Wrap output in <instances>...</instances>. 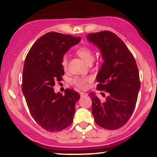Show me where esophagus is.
Returning <instances> with one entry per match:
<instances>
[{
  "label": "esophagus",
  "instance_id": "1",
  "mask_svg": "<svg viewBox=\"0 0 157 157\" xmlns=\"http://www.w3.org/2000/svg\"><path fill=\"white\" fill-rule=\"evenodd\" d=\"M80 97H86L88 94L86 93H85V92H80Z\"/></svg>",
  "mask_w": 157,
  "mask_h": 157
}]
</instances>
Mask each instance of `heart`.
<instances>
[{
	"mask_svg": "<svg viewBox=\"0 0 157 157\" xmlns=\"http://www.w3.org/2000/svg\"><path fill=\"white\" fill-rule=\"evenodd\" d=\"M77 54L80 58H82L85 62L89 63L90 62L93 60L94 55L92 50L88 46H81L77 50ZM61 65L64 70L67 69V58L66 56H64L61 60ZM92 81V78L90 77H76L73 79V84L79 89H86L88 88L89 82Z\"/></svg>",
	"mask_w": 157,
	"mask_h": 157,
	"instance_id": "b5f03b06",
	"label": "heart"
}]
</instances>
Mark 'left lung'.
I'll return each instance as SVG.
<instances>
[{
	"label": "left lung",
	"mask_w": 157,
	"mask_h": 157,
	"mask_svg": "<svg viewBox=\"0 0 157 157\" xmlns=\"http://www.w3.org/2000/svg\"><path fill=\"white\" fill-rule=\"evenodd\" d=\"M87 37L98 46L104 60L97 75V89L109 93L105 102L89 94L91 113L97 125L116 130L128 121L137 100L140 80L136 60L125 43L113 32L91 33Z\"/></svg>",
	"instance_id": "obj_1"
}]
</instances>
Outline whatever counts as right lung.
I'll return each instance as SVG.
<instances>
[{
  "instance_id": "1",
  "label": "right lung",
  "mask_w": 157,
  "mask_h": 157,
  "mask_svg": "<svg viewBox=\"0 0 157 157\" xmlns=\"http://www.w3.org/2000/svg\"><path fill=\"white\" fill-rule=\"evenodd\" d=\"M80 37L48 32L33 44L25 59L22 91L32 117L45 130L55 132L66 128L73 121L75 103L80 94L73 89L65 95L55 94L53 86L63 80V55L78 44Z\"/></svg>"
}]
</instances>
